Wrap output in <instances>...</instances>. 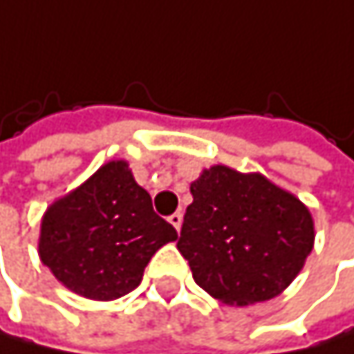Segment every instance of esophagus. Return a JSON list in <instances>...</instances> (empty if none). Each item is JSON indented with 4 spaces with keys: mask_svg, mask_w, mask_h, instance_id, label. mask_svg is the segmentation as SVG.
I'll list each match as a JSON object with an SVG mask.
<instances>
[{
    "mask_svg": "<svg viewBox=\"0 0 354 354\" xmlns=\"http://www.w3.org/2000/svg\"><path fill=\"white\" fill-rule=\"evenodd\" d=\"M169 221L173 223V227H175L177 232H179V227H181V223H183V215H181V213L177 211V213H173V215L169 217Z\"/></svg>",
    "mask_w": 354,
    "mask_h": 354,
    "instance_id": "34e87169",
    "label": "esophagus"
}]
</instances>
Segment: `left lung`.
Listing matches in <instances>:
<instances>
[{"instance_id":"left-lung-1","label":"left lung","mask_w":354,"mask_h":354,"mask_svg":"<svg viewBox=\"0 0 354 354\" xmlns=\"http://www.w3.org/2000/svg\"><path fill=\"white\" fill-rule=\"evenodd\" d=\"M179 253L209 295L230 306L277 297L315 245L308 207L259 173L215 165L192 181Z\"/></svg>"}]
</instances>
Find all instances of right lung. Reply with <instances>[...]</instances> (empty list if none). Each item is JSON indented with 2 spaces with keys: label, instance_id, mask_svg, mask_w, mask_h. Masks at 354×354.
Masks as SVG:
<instances>
[{
  "label": "right lung",
  "instance_id": "right-lung-1",
  "mask_svg": "<svg viewBox=\"0 0 354 354\" xmlns=\"http://www.w3.org/2000/svg\"><path fill=\"white\" fill-rule=\"evenodd\" d=\"M175 239L129 162L111 160L46 209L37 251L69 291L109 302L133 291L151 255Z\"/></svg>",
  "mask_w": 354,
  "mask_h": 354
}]
</instances>
